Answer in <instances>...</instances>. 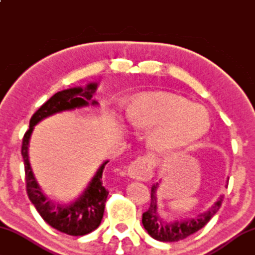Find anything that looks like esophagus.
Listing matches in <instances>:
<instances>
[{
    "instance_id": "esophagus-1",
    "label": "esophagus",
    "mask_w": 255,
    "mask_h": 255,
    "mask_svg": "<svg viewBox=\"0 0 255 255\" xmlns=\"http://www.w3.org/2000/svg\"><path fill=\"white\" fill-rule=\"evenodd\" d=\"M152 174H154V172H152L151 158L147 157V156L138 157L128 167V175L132 179L147 181V180L151 179Z\"/></svg>"
}]
</instances>
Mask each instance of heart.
Here are the masks:
<instances>
[{"label":"heart","instance_id":"heart-1","mask_svg":"<svg viewBox=\"0 0 255 255\" xmlns=\"http://www.w3.org/2000/svg\"><path fill=\"white\" fill-rule=\"evenodd\" d=\"M125 119L138 128H157L151 134V143L162 151L189 146L210 128V117L204 107L168 95L136 98L125 109Z\"/></svg>","mask_w":255,"mask_h":255}]
</instances>
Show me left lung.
<instances>
[{
    "mask_svg": "<svg viewBox=\"0 0 255 255\" xmlns=\"http://www.w3.org/2000/svg\"><path fill=\"white\" fill-rule=\"evenodd\" d=\"M157 189L158 183L151 187L150 206L142 214V225L147 233L159 242H178L198 232L218 212L223 201V196H220L212 207L197 217L167 221L160 217L157 211Z\"/></svg>",
    "mask_w": 255,
    "mask_h": 255,
    "instance_id": "1",
    "label": "left lung"
}]
</instances>
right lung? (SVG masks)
I'll return each instance as SVG.
<instances>
[{
    "label": "right lung",
    "mask_w": 255,
    "mask_h": 255,
    "mask_svg": "<svg viewBox=\"0 0 255 255\" xmlns=\"http://www.w3.org/2000/svg\"><path fill=\"white\" fill-rule=\"evenodd\" d=\"M97 88V83H89L85 88L76 87L57 92L35 112L29 121V130L25 133L22 139L21 155L25 165L26 189L28 198L43 220L52 228L70 236H83L90 234L101 223L105 212V203L108 196V191L104 187L101 179L105 165L108 160L104 162L98 168L95 177L80 197L72 203L59 204L52 202L48 198V196L43 194L41 187L34 177L28 156L29 140L35 125L46 117L57 113L88 107L90 105L97 106V101L92 99Z\"/></svg>",
    "instance_id": "right-lung-1"
}]
</instances>
